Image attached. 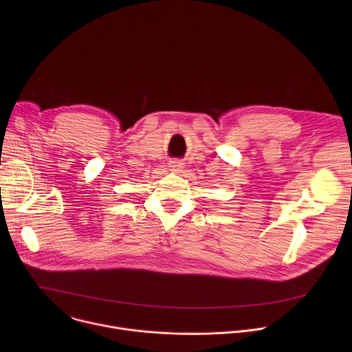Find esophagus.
<instances>
[{"mask_svg": "<svg viewBox=\"0 0 352 352\" xmlns=\"http://www.w3.org/2000/svg\"><path fill=\"white\" fill-rule=\"evenodd\" d=\"M182 167V163L181 162H178V160H173V162H170V168H173V170H178V168H181Z\"/></svg>", "mask_w": 352, "mask_h": 352, "instance_id": "esophagus-1", "label": "esophagus"}]
</instances>
